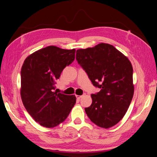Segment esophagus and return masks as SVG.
Here are the masks:
<instances>
[{
  "instance_id": "esophagus-1",
  "label": "esophagus",
  "mask_w": 157,
  "mask_h": 157,
  "mask_svg": "<svg viewBox=\"0 0 157 157\" xmlns=\"http://www.w3.org/2000/svg\"><path fill=\"white\" fill-rule=\"evenodd\" d=\"M76 98H77V99H80L81 98H82V95H76Z\"/></svg>"
}]
</instances>
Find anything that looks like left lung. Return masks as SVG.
<instances>
[{
    "instance_id": "8db88e82",
    "label": "left lung",
    "mask_w": 157,
    "mask_h": 157,
    "mask_svg": "<svg viewBox=\"0 0 157 157\" xmlns=\"http://www.w3.org/2000/svg\"><path fill=\"white\" fill-rule=\"evenodd\" d=\"M76 58L93 85L101 89L91 95V105L85 109L86 115L101 128L115 126L127 112L134 95L130 61L112 45L105 43L77 50Z\"/></svg>"
}]
</instances>
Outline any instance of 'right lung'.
Listing matches in <instances>:
<instances>
[{"mask_svg": "<svg viewBox=\"0 0 157 157\" xmlns=\"http://www.w3.org/2000/svg\"><path fill=\"white\" fill-rule=\"evenodd\" d=\"M75 49L50 46L33 52L21 71V97L33 119L41 126L54 128L67 119L76 97L54 91L63 69L75 60Z\"/></svg>", "mask_w": 157, "mask_h": 157, "instance_id": "obj_1", "label": "right lung"}]
</instances>
